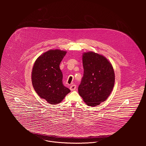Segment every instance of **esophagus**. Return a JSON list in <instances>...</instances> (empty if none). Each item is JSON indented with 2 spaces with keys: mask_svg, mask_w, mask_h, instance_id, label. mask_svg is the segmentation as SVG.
I'll return each instance as SVG.
<instances>
[{
  "mask_svg": "<svg viewBox=\"0 0 146 146\" xmlns=\"http://www.w3.org/2000/svg\"><path fill=\"white\" fill-rule=\"evenodd\" d=\"M76 85H75V84L71 85L70 87V90H71V91L75 90L76 89Z\"/></svg>",
  "mask_w": 146,
  "mask_h": 146,
  "instance_id": "34e87169",
  "label": "esophagus"
}]
</instances>
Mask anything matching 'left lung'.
Here are the masks:
<instances>
[{
    "label": "left lung",
    "mask_w": 146,
    "mask_h": 146,
    "mask_svg": "<svg viewBox=\"0 0 146 146\" xmlns=\"http://www.w3.org/2000/svg\"><path fill=\"white\" fill-rule=\"evenodd\" d=\"M83 77L79 94L88 106L94 107L110 95L115 83L114 70L106 57L93 52L83 53Z\"/></svg>",
    "instance_id": "8db88e82"
}]
</instances>
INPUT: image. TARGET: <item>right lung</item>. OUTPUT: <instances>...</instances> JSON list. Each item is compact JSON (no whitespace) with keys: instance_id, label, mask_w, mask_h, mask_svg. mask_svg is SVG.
<instances>
[{"instance_id":"add662e5","label":"right lung","mask_w":146,"mask_h":146,"mask_svg":"<svg viewBox=\"0 0 146 146\" xmlns=\"http://www.w3.org/2000/svg\"><path fill=\"white\" fill-rule=\"evenodd\" d=\"M66 54L60 49L49 50L39 56L34 63L31 79L33 87L42 99L48 103H60L70 90L62 83L60 63Z\"/></svg>"}]
</instances>
